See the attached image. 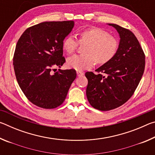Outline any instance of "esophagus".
<instances>
[{
	"mask_svg": "<svg viewBox=\"0 0 155 155\" xmlns=\"http://www.w3.org/2000/svg\"><path fill=\"white\" fill-rule=\"evenodd\" d=\"M77 74L78 77H81V76L84 75V73L83 72H81V71H77Z\"/></svg>",
	"mask_w": 155,
	"mask_h": 155,
	"instance_id": "esophagus-1",
	"label": "esophagus"
}]
</instances>
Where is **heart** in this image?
<instances>
[{"mask_svg": "<svg viewBox=\"0 0 155 155\" xmlns=\"http://www.w3.org/2000/svg\"><path fill=\"white\" fill-rule=\"evenodd\" d=\"M79 43L87 44L85 54H75L68 57V67L76 70H84L93 67L95 61L99 64H104L114 58L118 49V41L107 31L101 28H90L81 32ZM78 46L77 39L72 35H68L63 41L62 47L68 54L74 52Z\"/></svg>", "mask_w": 155, "mask_h": 155, "instance_id": "b5f03b06", "label": "heart"}]
</instances>
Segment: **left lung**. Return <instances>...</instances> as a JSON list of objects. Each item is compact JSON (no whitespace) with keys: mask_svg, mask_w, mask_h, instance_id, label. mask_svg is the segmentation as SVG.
I'll list each match as a JSON object with an SVG mask.
<instances>
[{"mask_svg":"<svg viewBox=\"0 0 155 155\" xmlns=\"http://www.w3.org/2000/svg\"><path fill=\"white\" fill-rule=\"evenodd\" d=\"M107 25L119 34L117 53L111 61L96 70L99 74L85 73L87 100L94 108L101 111H109L124 104L134 93L145 68V55L134 34L117 25Z\"/></svg>","mask_w":155,"mask_h":155,"instance_id":"obj_1","label":"left lung"}]
</instances>
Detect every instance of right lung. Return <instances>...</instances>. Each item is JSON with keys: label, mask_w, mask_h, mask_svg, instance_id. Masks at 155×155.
Wrapping results in <instances>:
<instances>
[{"label": "right lung", "mask_w": 155, "mask_h": 155, "mask_svg": "<svg viewBox=\"0 0 155 155\" xmlns=\"http://www.w3.org/2000/svg\"><path fill=\"white\" fill-rule=\"evenodd\" d=\"M73 21L44 22L28 28L15 46L14 68L18 85L33 104L44 109L56 108L64 103L77 73L61 68L63 41L71 32Z\"/></svg>", "instance_id": "obj_1"}]
</instances>
